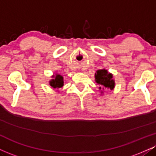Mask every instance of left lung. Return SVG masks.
<instances>
[{
  "label": "left lung",
  "mask_w": 156,
  "mask_h": 156,
  "mask_svg": "<svg viewBox=\"0 0 156 156\" xmlns=\"http://www.w3.org/2000/svg\"><path fill=\"white\" fill-rule=\"evenodd\" d=\"M95 81L100 86L99 89L104 90L105 89H109L110 90H113L115 88V80L113 79V76L112 73L108 72L106 69L103 68L101 70H98L94 75ZM101 91V94H103V91Z\"/></svg>",
  "instance_id": "left-lung-1"
}]
</instances>
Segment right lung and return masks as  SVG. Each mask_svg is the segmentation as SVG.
Returning a JSON list of instances; mask_svg holds the SVG:
<instances>
[{"mask_svg":"<svg viewBox=\"0 0 156 156\" xmlns=\"http://www.w3.org/2000/svg\"><path fill=\"white\" fill-rule=\"evenodd\" d=\"M52 79L49 80V85L54 89H57L59 91V89H62L64 86V78L62 76L55 73L51 76Z\"/></svg>","mask_w":156,"mask_h":156,"instance_id":"add662e5","label":"right lung"}]
</instances>
